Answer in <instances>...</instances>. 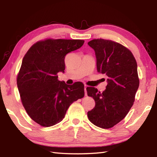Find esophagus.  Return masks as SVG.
<instances>
[{
    "mask_svg": "<svg viewBox=\"0 0 157 157\" xmlns=\"http://www.w3.org/2000/svg\"><path fill=\"white\" fill-rule=\"evenodd\" d=\"M86 88H87V86H84V90H85V96H87V91H86Z\"/></svg>",
    "mask_w": 157,
    "mask_h": 157,
    "instance_id": "1",
    "label": "esophagus"
}]
</instances>
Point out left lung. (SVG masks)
<instances>
[{"mask_svg": "<svg viewBox=\"0 0 157 157\" xmlns=\"http://www.w3.org/2000/svg\"><path fill=\"white\" fill-rule=\"evenodd\" d=\"M88 44L95 51L98 73L108 77L102 92L87 87L95 106L88 112L90 122L103 129L111 128L125 117L134 105L139 87L137 63L125 46L111 40L94 39Z\"/></svg>", "mask_w": 157, "mask_h": 157, "instance_id": "8db88e82", "label": "left lung"}]
</instances>
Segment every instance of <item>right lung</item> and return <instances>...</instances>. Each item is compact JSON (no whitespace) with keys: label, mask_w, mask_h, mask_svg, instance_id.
I'll return each instance as SVG.
<instances>
[{"label":"right lung","mask_w":157,"mask_h":157,"mask_svg":"<svg viewBox=\"0 0 157 157\" xmlns=\"http://www.w3.org/2000/svg\"><path fill=\"white\" fill-rule=\"evenodd\" d=\"M83 40L47 38L33 44L22 60L17 84L22 105L32 120L42 127L61 122L69 106L84 96V85L58 79L65 57L84 44Z\"/></svg>","instance_id":"obj_1"}]
</instances>
